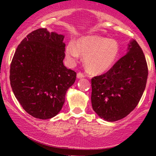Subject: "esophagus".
<instances>
[{
	"instance_id": "34e87169",
	"label": "esophagus",
	"mask_w": 156,
	"mask_h": 156,
	"mask_svg": "<svg viewBox=\"0 0 156 156\" xmlns=\"http://www.w3.org/2000/svg\"><path fill=\"white\" fill-rule=\"evenodd\" d=\"M77 78H79V79H80V78H84V75L80 72L78 73H77Z\"/></svg>"
}]
</instances>
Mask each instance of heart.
I'll return each mask as SVG.
<instances>
[{"label": "heart", "instance_id": "b5f03b06", "mask_svg": "<svg viewBox=\"0 0 156 156\" xmlns=\"http://www.w3.org/2000/svg\"><path fill=\"white\" fill-rule=\"evenodd\" d=\"M67 59L74 63L80 54L84 56L87 69L94 74H102L112 69L119 58L120 48L115 39L101 36H89L78 39L76 45L70 42L65 50Z\"/></svg>", "mask_w": 156, "mask_h": 156}]
</instances>
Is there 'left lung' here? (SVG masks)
I'll list each match as a JSON object with an SVG mask.
<instances>
[{"instance_id": "obj_1", "label": "left lung", "mask_w": 156, "mask_h": 156, "mask_svg": "<svg viewBox=\"0 0 156 156\" xmlns=\"http://www.w3.org/2000/svg\"><path fill=\"white\" fill-rule=\"evenodd\" d=\"M128 50L108 72L91 80L93 110L108 122L128 116L146 87L148 68L144 53L135 40L130 41Z\"/></svg>"}]
</instances>
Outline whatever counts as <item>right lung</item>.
<instances>
[{
    "instance_id": "obj_1",
    "label": "right lung",
    "mask_w": 156,
    "mask_h": 156,
    "mask_svg": "<svg viewBox=\"0 0 156 156\" xmlns=\"http://www.w3.org/2000/svg\"><path fill=\"white\" fill-rule=\"evenodd\" d=\"M64 36L39 28L28 34L16 50L10 66L15 98L32 117L47 119L62 110L76 73L64 65Z\"/></svg>"
}]
</instances>
